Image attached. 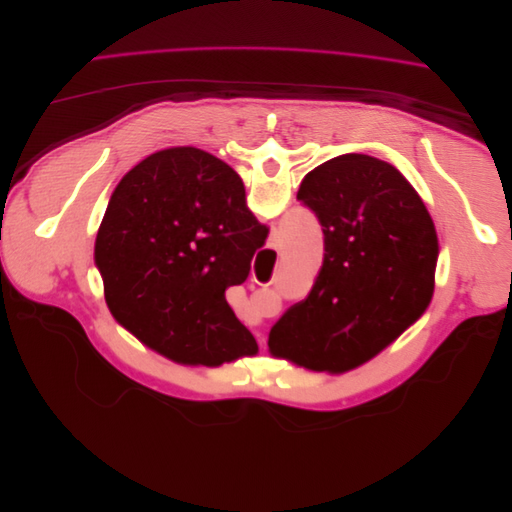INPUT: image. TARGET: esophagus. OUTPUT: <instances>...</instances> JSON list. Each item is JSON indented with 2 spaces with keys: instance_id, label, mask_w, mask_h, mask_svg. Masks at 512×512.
Here are the masks:
<instances>
[{
  "instance_id": "obj_1",
  "label": "esophagus",
  "mask_w": 512,
  "mask_h": 512,
  "mask_svg": "<svg viewBox=\"0 0 512 512\" xmlns=\"http://www.w3.org/2000/svg\"><path fill=\"white\" fill-rule=\"evenodd\" d=\"M258 337H260V333H258Z\"/></svg>"
}]
</instances>
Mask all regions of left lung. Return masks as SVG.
I'll list each match as a JSON object with an SVG mask.
<instances>
[{"instance_id": "left-lung-1", "label": "left lung", "mask_w": 512, "mask_h": 512, "mask_svg": "<svg viewBox=\"0 0 512 512\" xmlns=\"http://www.w3.org/2000/svg\"><path fill=\"white\" fill-rule=\"evenodd\" d=\"M298 200L319 218L325 256L310 294L273 325L269 350L310 371H350L429 306L437 233L400 170L367 154L316 166Z\"/></svg>"}]
</instances>
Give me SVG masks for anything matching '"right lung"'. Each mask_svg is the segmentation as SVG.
Returning <instances> with one entry per match:
<instances>
[{"mask_svg": "<svg viewBox=\"0 0 512 512\" xmlns=\"http://www.w3.org/2000/svg\"><path fill=\"white\" fill-rule=\"evenodd\" d=\"M266 235L229 164L198 148L156 152L116 185L97 231L108 308L177 362L218 367L252 356L256 339L225 291L248 279Z\"/></svg>", "mask_w": 512, "mask_h": 512, "instance_id": "right-lung-1", "label": "right lung"}]
</instances>
